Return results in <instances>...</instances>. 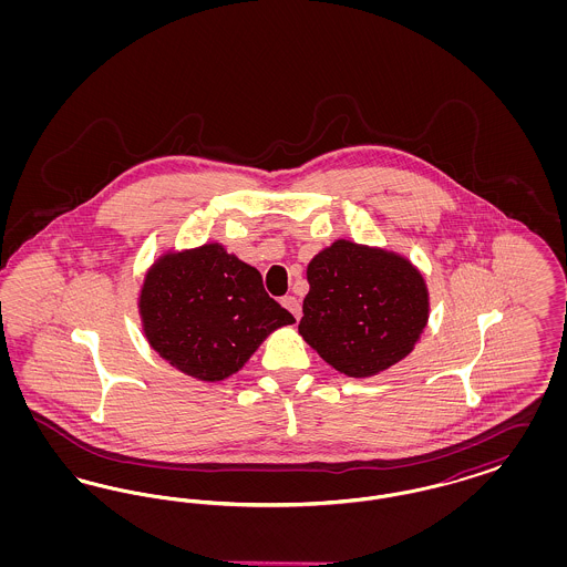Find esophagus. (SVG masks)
Instances as JSON below:
<instances>
[{"label": "esophagus", "mask_w": 567, "mask_h": 567, "mask_svg": "<svg viewBox=\"0 0 567 567\" xmlns=\"http://www.w3.org/2000/svg\"><path fill=\"white\" fill-rule=\"evenodd\" d=\"M280 303L299 321V317H301V303H299V299H297L296 296H285L280 299Z\"/></svg>", "instance_id": "esophagus-1"}]
</instances>
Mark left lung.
<instances>
[{"label":"left lung","mask_w":567,"mask_h":567,"mask_svg":"<svg viewBox=\"0 0 567 567\" xmlns=\"http://www.w3.org/2000/svg\"><path fill=\"white\" fill-rule=\"evenodd\" d=\"M299 333L338 372L374 377L402 361L427 324V287L404 257L338 240L308 266Z\"/></svg>","instance_id":"left-lung-1"}]
</instances>
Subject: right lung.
Returning <instances> with one entry per match:
<instances>
[{"mask_svg": "<svg viewBox=\"0 0 567 567\" xmlns=\"http://www.w3.org/2000/svg\"><path fill=\"white\" fill-rule=\"evenodd\" d=\"M140 315L165 361L208 382L238 372L276 327L296 323L261 274L218 244L162 257L144 280Z\"/></svg>", "mask_w": 567, "mask_h": 567, "instance_id": "obj_1", "label": "right lung"}]
</instances>
